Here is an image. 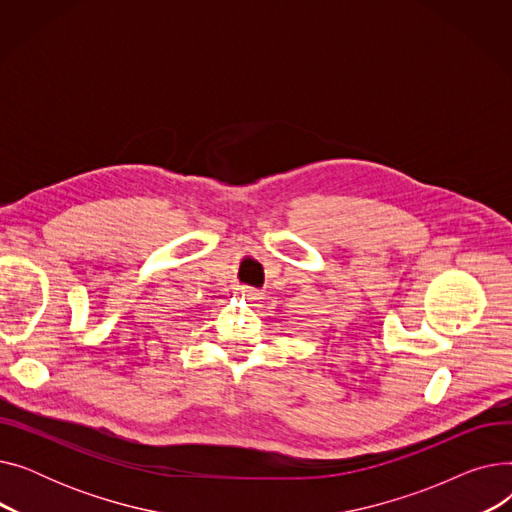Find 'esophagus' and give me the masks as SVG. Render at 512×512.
I'll return each mask as SVG.
<instances>
[{
  "label": "esophagus",
  "mask_w": 512,
  "mask_h": 512,
  "mask_svg": "<svg viewBox=\"0 0 512 512\" xmlns=\"http://www.w3.org/2000/svg\"><path fill=\"white\" fill-rule=\"evenodd\" d=\"M236 292L240 294L242 299H257L259 297V292L253 286H238Z\"/></svg>",
  "instance_id": "1"
}]
</instances>
